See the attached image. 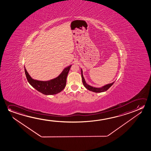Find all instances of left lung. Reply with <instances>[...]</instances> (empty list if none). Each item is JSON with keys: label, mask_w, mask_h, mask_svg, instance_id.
Returning <instances> with one entry per match:
<instances>
[{"label": "left lung", "mask_w": 151, "mask_h": 151, "mask_svg": "<svg viewBox=\"0 0 151 151\" xmlns=\"http://www.w3.org/2000/svg\"><path fill=\"white\" fill-rule=\"evenodd\" d=\"M81 70L82 79V82L83 84V86L85 88H86V89L89 90V91H92V92H96V93H100V92H105L106 90H108V89H109L111 86H112L113 83H114V82H113V83H111L108 84L102 87H101V88H95L93 86H90L89 84L86 83V82L85 81V79L84 78L82 70Z\"/></svg>", "instance_id": "1"}]
</instances>
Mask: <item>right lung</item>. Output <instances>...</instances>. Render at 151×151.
<instances>
[{
  "label": "right lung",
  "instance_id": "obj_1",
  "mask_svg": "<svg viewBox=\"0 0 151 151\" xmlns=\"http://www.w3.org/2000/svg\"><path fill=\"white\" fill-rule=\"evenodd\" d=\"M71 65L65 68L58 77L50 80L43 81L32 79L24 68L27 79L31 86L45 95H53L60 93L66 86L67 77Z\"/></svg>",
  "mask_w": 151,
  "mask_h": 151
}]
</instances>
